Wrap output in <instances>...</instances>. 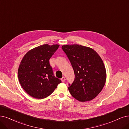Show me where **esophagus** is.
I'll return each instance as SVG.
<instances>
[{
	"mask_svg": "<svg viewBox=\"0 0 129 129\" xmlns=\"http://www.w3.org/2000/svg\"><path fill=\"white\" fill-rule=\"evenodd\" d=\"M60 80H61V81L62 82H64L65 81V77H62L61 79H60Z\"/></svg>",
	"mask_w": 129,
	"mask_h": 129,
	"instance_id": "34e87169",
	"label": "esophagus"
}]
</instances>
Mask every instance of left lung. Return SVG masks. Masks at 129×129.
Wrapping results in <instances>:
<instances>
[{"instance_id":"8db88e82","label":"left lung","mask_w":129,"mask_h":129,"mask_svg":"<svg viewBox=\"0 0 129 129\" xmlns=\"http://www.w3.org/2000/svg\"><path fill=\"white\" fill-rule=\"evenodd\" d=\"M61 48L75 75L73 83L69 84L71 94L80 102L91 101L101 92L106 82V69L101 57L93 49L79 45H64Z\"/></svg>"}]
</instances>
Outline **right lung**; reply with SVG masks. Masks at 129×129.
I'll use <instances>...</instances> for the list:
<instances>
[{
    "label": "right lung",
    "mask_w": 129,
    "mask_h": 129,
    "mask_svg": "<svg viewBox=\"0 0 129 129\" xmlns=\"http://www.w3.org/2000/svg\"><path fill=\"white\" fill-rule=\"evenodd\" d=\"M58 45L45 44L28 51L18 70V78L23 89L33 98L43 99L54 91L61 80L56 78L49 59Z\"/></svg>",
    "instance_id": "right-lung-1"
}]
</instances>
